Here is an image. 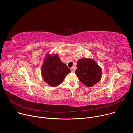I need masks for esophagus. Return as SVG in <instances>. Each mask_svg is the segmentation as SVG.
Listing matches in <instances>:
<instances>
[{
    "label": "esophagus",
    "mask_w": 133,
    "mask_h": 133,
    "mask_svg": "<svg viewBox=\"0 0 133 133\" xmlns=\"http://www.w3.org/2000/svg\"><path fill=\"white\" fill-rule=\"evenodd\" d=\"M70 70H71V72H74L75 71V69H74V68L73 67H71L70 68Z\"/></svg>",
    "instance_id": "esophagus-1"
}]
</instances>
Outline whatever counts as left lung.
Returning a JSON list of instances; mask_svg holds the SVG:
<instances>
[{"label": "left lung", "mask_w": 133, "mask_h": 133, "mask_svg": "<svg viewBox=\"0 0 133 133\" xmlns=\"http://www.w3.org/2000/svg\"><path fill=\"white\" fill-rule=\"evenodd\" d=\"M76 75L87 87H91L99 82L102 77V69L93 59L82 58L77 62Z\"/></svg>", "instance_id": "1"}]
</instances>
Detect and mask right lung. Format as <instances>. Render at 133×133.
<instances>
[{
    "mask_svg": "<svg viewBox=\"0 0 133 133\" xmlns=\"http://www.w3.org/2000/svg\"><path fill=\"white\" fill-rule=\"evenodd\" d=\"M41 69L45 82L52 87L60 85L66 75L71 72L66 65L61 61L57 54H46Z\"/></svg>",
    "mask_w": 133,
    "mask_h": 133,
    "instance_id": "add662e5",
    "label": "right lung"
}]
</instances>
